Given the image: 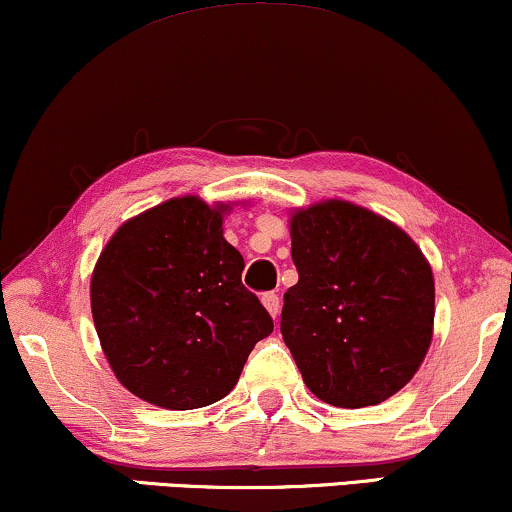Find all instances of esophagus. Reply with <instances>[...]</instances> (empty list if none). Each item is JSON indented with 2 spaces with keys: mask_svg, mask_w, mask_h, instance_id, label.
<instances>
[{
  "mask_svg": "<svg viewBox=\"0 0 512 512\" xmlns=\"http://www.w3.org/2000/svg\"><path fill=\"white\" fill-rule=\"evenodd\" d=\"M261 301H263V306H266V311L273 315V318H277V315H280V296L270 292V294H263Z\"/></svg>",
  "mask_w": 512,
  "mask_h": 512,
  "instance_id": "esophagus-1",
  "label": "esophagus"
}]
</instances>
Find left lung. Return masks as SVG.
<instances>
[{
  "label": "left lung",
  "mask_w": 512,
  "mask_h": 512,
  "mask_svg": "<svg viewBox=\"0 0 512 512\" xmlns=\"http://www.w3.org/2000/svg\"><path fill=\"white\" fill-rule=\"evenodd\" d=\"M289 232L299 282L280 332L306 387L337 408L387 401L430 349V263L399 225L342 199L294 211Z\"/></svg>",
  "instance_id": "left-lung-1"
}]
</instances>
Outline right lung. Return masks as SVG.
<instances>
[{
	"label": "right lung",
	"instance_id": "1",
	"mask_svg": "<svg viewBox=\"0 0 512 512\" xmlns=\"http://www.w3.org/2000/svg\"><path fill=\"white\" fill-rule=\"evenodd\" d=\"M227 204L175 197L130 218L104 246L90 301L113 375L168 410L211 406L235 387L273 318L242 285L223 237Z\"/></svg>",
	"mask_w": 512,
	"mask_h": 512
}]
</instances>
